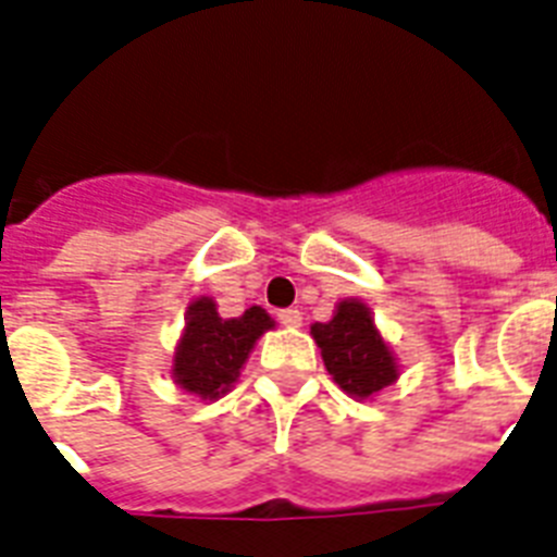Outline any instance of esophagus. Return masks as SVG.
I'll return each instance as SVG.
<instances>
[{
    "instance_id": "1",
    "label": "esophagus",
    "mask_w": 557,
    "mask_h": 557,
    "mask_svg": "<svg viewBox=\"0 0 557 557\" xmlns=\"http://www.w3.org/2000/svg\"><path fill=\"white\" fill-rule=\"evenodd\" d=\"M277 318H280V323L288 325V329H300V325H302V311L300 309H283Z\"/></svg>"
}]
</instances>
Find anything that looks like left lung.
<instances>
[{
    "label": "left lung",
    "instance_id": "left-lung-1",
    "mask_svg": "<svg viewBox=\"0 0 557 557\" xmlns=\"http://www.w3.org/2000/svg\"><path fill=\"white\" fill-rule=\"evenodd\" d=\"M332 381L355 400H372L400 377L395 351L383 341L372 309L357 297L334 306L332 320L311 325Z\"/></svg>",
    "mask_w": 557,
    "mask_h": 557
}]
</instances>
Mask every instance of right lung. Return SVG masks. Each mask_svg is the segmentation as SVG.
<instances>
[{
    "instance_id": "obj_1",
    "label": "right lung",
    "mask_w": 557,
    "mask_h": 557,
    "mask_svg": "<svg viewBox=\"0 0 557 557\" xmlns=\"http://www.w3.org/2000/svg\"><path fill=\"white\" fill-rule=\"evenodd\" d=\"M271 329L274 320L260 306H251L239 318H220L214 297H194L174 346L171 381L185 395L220 400L232 392L257 341Z\"/></svg>"
}]
</instances>
